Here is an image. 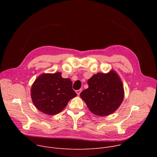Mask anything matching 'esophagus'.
<instances>
[{"label": "esophagus", "instance_id": "34e87169", "mask_svg": "<svg viewBox=\"0 0 157 157\" xmlns=\"http://www.w3.org/2000/svg\"><path fill=\"white\" fill-rule=\"evenodd\" d=\"M81 91H82V89H78V90H76V94L79 96V95L80 94V93H81Z\"/></svg>", "mask_w": 157, "mask_h": 157}]
</instances>
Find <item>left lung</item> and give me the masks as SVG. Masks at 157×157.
Segmentation results:
<instances>
[{
	"mask_svg": "<svg viewBox=\"0 0 157 157\" xmlns=\"http://www.w3.org/2000/svg\"><path fill=\"white\" fill-rule=\"evenodd\" d=\"M87 84L89 87L81 93L80 96L94 114L99 116L110 115L122 102L124 87L115 71L94 75L88 79Z\"/></svg>",
	"mask_w": 157,
	"mask_h": 157,
	"instance_id": "1",
	"label": "left lung"
}]
</instances>
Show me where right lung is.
Listing matches in <instances>:
<instances>
[{
  "instance_id": "right-lung-1",
  "label": "right lung",
  "mask_w": 157,
  "mask_h": 157,
  "mask_svg": "<svg viewBox=\"0 0 157 157\" xmlns=\"http://www.w3.org/2000/svg\"><path fill=\"white\" fill-rule=\"evenodd\" d=\"M76 96L71 79L63 78L59 72L40 75L31 88V97L35 106L48 115L59 113L69 101Z\"/></svg>"
}]
</instances>
